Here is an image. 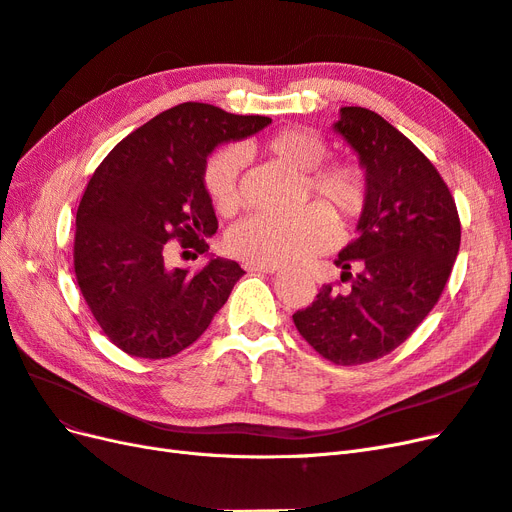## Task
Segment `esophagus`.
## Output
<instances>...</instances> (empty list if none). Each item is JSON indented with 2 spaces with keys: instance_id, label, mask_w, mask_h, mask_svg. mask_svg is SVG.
<instances>
[{
  "instance_id": "obj_1",
  "label": "esophagus",
  "mask_w": 512,
  "mask_h": 512,
  "mask_svg": "<svg viewBox=\"0 0 512 512\" xmlns=\"http://www.w3.org/2000/svg\"><path fill=\"white\" fill-rule=\"evenodd\" d=\"M245 269L250 273H277L282 267L280 265H252V262H247Z\"/></svg>"
}]
</instances>
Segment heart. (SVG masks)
Wrapping results in <instances>:
<instances>
[{
	"label": "heart",
	"mask_w": 512,
	"mask_h": 512,
	"mask_svg": "<svg viewBox=\"0 0 512 512\" xmlns=\"http://www.w3.org/2000/svg\"><path fill=\"white\" fill-rule=\"evenodd\" d=\"M243 151L267 162L286 166L301 173L299 200L307 203L316 196L331 207L339 222L350 224L363 213L369 198V173L354 160L325 162L329 143L312 128L290 126L267 136L250 138ZM243 158L235 147L215 151L207 160L203 183L213 209L220 215H232L239 209V175ZM318 203L307 205L292 218L273 220L252 215L232 226L226 247L252 265H288L327 250L335 237L333 215Z\"/></svg>",
	"instance_id": "1"
}]
</instances>
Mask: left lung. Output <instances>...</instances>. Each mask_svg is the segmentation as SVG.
Returning a JSON list of instances; mask_svg holds the SVG:
<instances>
[{
  "label": "left lung",
  "mask_w": 512,
  "mask_h": 512,
  "mask_svg": "<svg viewBox=\"0 0 512 512\" xmlns=\"http://www.w3.org/2000/svg\"><path fill=\"white\" fill-rule=\"evenodd\" d=\"M339 113L335 130L369 173L359 232L335 258L350 290L324 284L292 320L327 361L363 365L404 344L438 303L459 252L461 222L448 185L410 138L369 108Z\"/></svg>",
  "instance_id": "left-lung-1"
}]
</instances>
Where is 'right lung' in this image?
Returning <instances> with one entry per match:
<instances>
[{
	"mask_svg": "<svg viewBox=\"0 0 512 512\" xmlns=\"http://www.w3.org/2000/svg\"><path fill=\"white\" fill-rule=\"evenodd\" d=\"M269 117L183 102L117 143L91 175L76 211L74 275L102 333L130 356L168 359L207 331L245 273L235 260L166 269L168 241L209 250L218 218L203 173L215 145L239 141Z\"/></svg>",
	"mask_w": 512,
	"mask_h": 512,
	"instance_id": "right-lung-1",
	"label": "right lung"
}]
</instances>
